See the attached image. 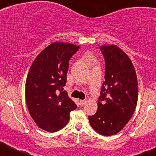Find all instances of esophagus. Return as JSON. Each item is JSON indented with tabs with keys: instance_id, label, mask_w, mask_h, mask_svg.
Returning <instances> with one entry per match:
<instances>
[{
	"instance_id": "obj_1",
	"label": "esophagus",
	"mask_w": 156,
	"mask_h": 156,
	"mask_svg": "<svg viewBox=\"0 0 156 156\" xmlns=\"http://www.w3.org/2000/svg\"><path fill=\"white\" fill-rule=\"evenodd\" d=\"M80 105H83L87 102V101L86 100H80Z\"/></svg>"
}]
</instances>
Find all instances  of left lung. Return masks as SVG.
Here are the masks:
<instances>
[{
	"mask_svg": "<svg viewBox=\"0 0 156 156\" xmlns=\"http://www.w3.org/2000/svg\"><path fill=\"white\" fill-rule=\"evenodd\" d=\"M105 72L97 112L88 116L90 126L104 136L119 133L135 111L138 85L134 67L125 52L115 45L100 47Z\"/></svg>",
	"mask_w": 156,
	"mask_h": 156,
	"instance_id": "obj_1",
	"label": "left lung"
}]
</instances>
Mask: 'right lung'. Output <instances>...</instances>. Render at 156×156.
Returning <instances> with one entry per match:
<instances>
[{
	"label": "right lung",
	"mask_w": 156,
	"mask_h": 156,
	"mask_svg": "<svg viewBox=\"0 0 156 156\" xmlns=\"http://www.w3.org/2000/svg\"><path fill=\"white\" fill-rule=\"evenodd\" d=\"M79 46L52 43L37 55L26 82V101L37 125L48 132L62 129L69 121V113L76 105L63 90L69 62Z\"/></svg>",
	"instance_id": "add662e5"
}]
</instances>
